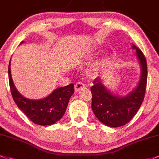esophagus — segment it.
Returning a JSON list of instances; mask_svg holds the SVG:
<instances>
[{
	"label": "esophagus",
	"mask_w": 159,
	"mask_h": 159,
	"mask_svg": "<svg viewBox=\"0 0 159 159\" xmlns=\"http://www.w3.org/2000/svg\"><path fill=\"white\" fill-rule=\"evenodd\" d=\"M86 88V86H85V84H83L82 82H78L75 85V91L77 92V91H80V90L83 89V88Z\"/></svg>",
	"instance_id": "esophagus-1"
}]
</instances>
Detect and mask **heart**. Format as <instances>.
<instances>
[{
	"mask_svg": "<svg viewBox=\"0 0 159 159\" xmlns=\"http://www.w3.org/2000/svg\"><path fill=\"white\" fill-rule=\"evenodd\" d=\"M99 66H100V62H97L95 63V64H93V66L91 67V69H90V72H91V74H95V73H97V71H98V68H99Z\"/></svg>",
	"mask_w": 159,
	"mask_h": 159,
	"instance_id": "1",
	"label": "heart"
}]
</instances>
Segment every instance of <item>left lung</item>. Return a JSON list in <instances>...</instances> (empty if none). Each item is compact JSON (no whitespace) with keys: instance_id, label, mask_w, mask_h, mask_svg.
<instances>
[{"instance_id":"1","label":"left lung","mask_w":159,"mask_h":159,"mask_svg":"<svg viewBox=\"0 0 159 159\" xmlns=\"http://www.w3.org/2000/svg\"><path fill=\"white\" fill-rule=\"evenodd\" d=\"M136 56L141 66V76L136 88L124 97L113 94L102 84L101 78H97L91 87V108L95 116L110 127H119L129 123L136 115L145 98L147 84V63L143 52L135 45Z\"/></svg>"}]
</instances>
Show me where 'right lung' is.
<instances>
[{
  "label": "right lung",
  "mask_w": 159,
  "mask_h": 159,
  "mask_svg": "<svg viewBox=\"0 0 159 159\" xmlns=\"http://www.w3.org/2000/svg\"><path fill=\"white\" fill-rule=\"evenodd\" d=\"M8 75L13 101L33 123L41 126H49L54 124L62 117L70 98L74 93V84H70L57 88L43 99L30 100L22 96L15 88L11 77V61L8 67Z\"/></svg>",
  "instance_id": "obj_1"
}]
</instances>
